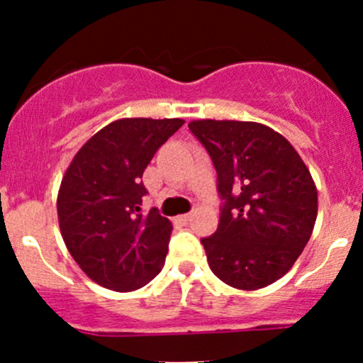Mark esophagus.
<instances>
[{"instance_id":"obj_1","label":"esophagus","mask_w":363,"mask_h":363,"mask_svg":"<svg viewBox=\"0 0 363 363\" xmlns=\"http://www.w3.org/2000/svg\"><path fill=\"white\" fill-rule=\"evenodd\" d=\"M177 219H179V223H182V224H188L189 220H191V213H182V216H179Z\"/></svg>"}]
</instances>
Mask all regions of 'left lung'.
Instances as JSON below:
<instances>
[{
	"mask_svg": "<svg viewBox=\"0 0 363 363\" xmlns=\"http://www.w3.org/2000/svg\"><path fill=\"white\" fill-rule=\"evenodd\" d=\"M188 127L217 172L219 226L201 238L208 266L242 291L273 284L292 268L315 226L310 170L285 137L261 123L198 120Z\"/></svg>",
	"mask_w": 363,
	"mask_h": 363,
	"instance_id": "left-lung-1",
	"label": "left lung"
}]
</instances>
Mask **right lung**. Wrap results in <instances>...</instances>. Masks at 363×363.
Here are the masks:
<instances>
[{
	"instance_id": "1",
	"label": "right lung",
	"mask_w": 363,
	"mask_h": 363,
	"mask_svg": "<svg viewBox=\"0 0 363 363\" xmlns=\"http://www.w3.org/2000/svg\"><path fill=\"white\" fill-rule=\"evenodd\" d=\"M182 125L179 118L113 121L66 170L57 198L60 233L72 259L102 287L130 292L162 272L172 224L158 208H140L143 174Z\"/></svg>"
}]
</instances>
